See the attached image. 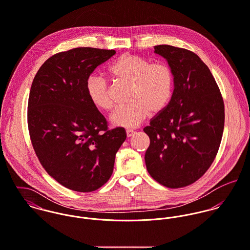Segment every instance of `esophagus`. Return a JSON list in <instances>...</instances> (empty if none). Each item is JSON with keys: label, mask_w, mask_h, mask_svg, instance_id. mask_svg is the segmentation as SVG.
I'll return each mask as SVG.
<instances>
[{"label": "esophagus", "mask_w": 250, "mask_h": 250, "mask_svg": "<svg viewBox=\"0 0 250 250\" xmlns=\"http://www.w3.org/2000/svg\"><path fill=\"white\" fill-rule=\"evenodd\" d=\"M134 133H135V131H134V130H132V129H127V130H126V136H127V137H131V136H133V135H134Z\"/></svg>", "instance_id": "34e87169"}]
</instances>
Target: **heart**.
I'll use <instances>...</instances> for the list:
<instances>
[{"mask_svg": "<svg viewBox=\"0 0 250 250\" xmlns=\"http://www.w3.org/2000/svg\"><path fill=\"white\" fill-rule=\"evenodd\" d=\"M109 75L130 84L129 103L118 106L110 116L112 125L123 127H136L149 115L161 112L172 98L175 75L165 62H150L148 59L123 54L107 68ZM86 92L90 101L101 110H110L113 100L107 81L93 74L86 81Z\"/></svg>", "mask_w": 250, "mask_h": 250, "instance_id": "b5f03b06", "label": "heart"}]
</instances>
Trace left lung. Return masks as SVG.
Returning a JSON list of instances; mask_svg holds the SVG:
<instances>
[{"label": "left lung", "mask_w": 250, "mask_h": 250, "mask_svg": "<svg viewBox=\"0 0 250 250\" xmlns=\"http://www.w3.org/2000/svg\"><path fill=\"white\" fill-rule=\"evenodd\" d=\"M175 75L168 105L144 131L150 137L145 154L151 178L169 188L192 185L207 172L219 149L224 128V102L208 67L192 51L156 45Z\"/></svg>", "instance_id": "obj_1"}]
</instances>
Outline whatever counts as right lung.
I'll list each match as a JSON object with an SVG mask.
<instances>
[{"instance_id": "right-lung-1", "label": "right lung", "mask_w": 250, "mask_h": 250, "mask_svg": "<svg viewBox=\"0 0 250 250\" xmlns=\"http://www.w3.org/2000/svg\"><path fill=\"white\" fill-rule=\"evenodd\" d=\"M115 53L92 47L57 53L31 87L27 119L33 148L51 177L74 191H95L107 183L126 138L124 127L108 129L86 92L88 77Z\"/></svg>"}]
</instances>
